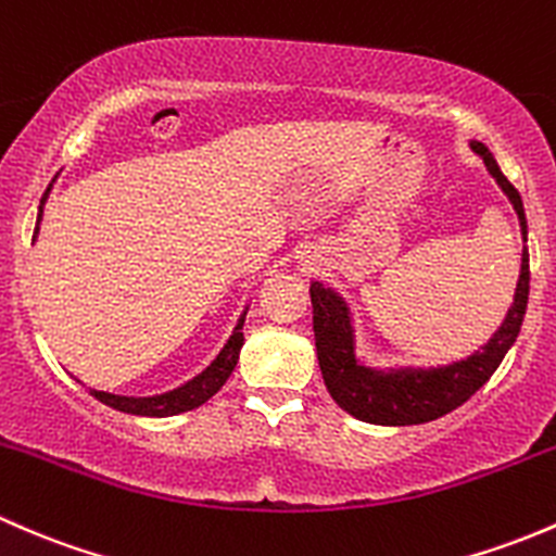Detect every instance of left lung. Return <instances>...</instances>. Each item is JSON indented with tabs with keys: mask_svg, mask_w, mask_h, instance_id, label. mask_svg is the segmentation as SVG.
I'll return each instance as SVG.
<instances>
[{
	"mask_svg": "<svg viewBox=\"0 0 556 556\" xmlns=\"http://www.w3.org/2000/svg\"><path fill=\"white\" fill-rule=\"evenodd\" d=\"M471 150L484 160L492 179L497 181L506 198L511 200L519 216L522 238L528 243V219L525 205L511 181L501 174L495 157L482 141H471ZM530 294V256L528 245L522 251V270H519L514 305L508 307L506 318L490 337L488 345L463 362L437 366V369H375L364 366L353 351V324L345 300L337 291L326 289L324 283L313 280V331H316V353L324 375L326 391L348 415L358 417L375 426H420L437 417L457 409L463 402L473 396L492 371L503 362L508 348L517 342L522 329L525 311H528Z\"/></svg>",
	"mask_w": 556,
	"mask_h": 556,
	"instance_id": "1",
	"label": "left lung"
}]
</instances>
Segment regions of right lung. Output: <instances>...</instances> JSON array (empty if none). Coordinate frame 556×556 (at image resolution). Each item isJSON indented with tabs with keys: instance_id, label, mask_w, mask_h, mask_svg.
Here are the masks:
<instances>
[{
	"instance_id": "obj_1",
	"label": "right lung",
	"mask_w": 556,
	"mask_h": 556,
	"mask_svg": "<svg viewBox=\"0 0 556 556\" xmlns=\"http://www.w3.org/2000/svg\"><path fill=\"white\" fill-rule=\"evenodd\" d=\"M50 192V187H48ZM45 192V198H48ZM42 198V205H45ZM42 205H39V216H37V230H39V219H42ZM243 316L238 318V326L232 329V337L227 340V345L222 348L219 356L211 362V366H205L198 377H192L190 382H185L181 388H174L168 393H160V396H114V393L106 391H90L101 404L112 406V409L128 412V415H141V417H168V415H179V412H190L194 406L205 404L222 386L227 382V377L232 375L236 369L240 348H243Z\"/></svg>"
}]
</instances>
